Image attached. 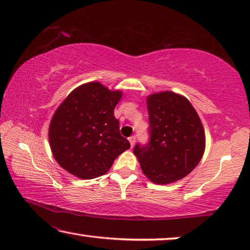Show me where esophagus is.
<instances>
[{
    "instance_id": "obj_1",
    "label": "esophagus",
    "mask_w": 250,
    "mask_h": 250,
    "mask_svg": "<svg viewBox=\"0 0 250 250\" xmlns=\"http://www.w3.org/2000/svg\"><path fill=\"white\" fill-rule=\"evenodd\" d=\"M129 142H130L131 147H132L134 146V143H135V137H134V135H132V137L129 138Z\"/></svg>"
}]
</instances>
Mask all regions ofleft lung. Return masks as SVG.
I'll return each mask as SVG.
<instances>
[{"label":"left lung","mask_w":250,"mask_h":250,"mask_svg":"<svg viewBox=\"0 0 250 250\" xmlns=\"http://www.w3.org/2000/svg\"><path fill=\"white\" fill-rule=\"evenodd\" d=\"M150 141L133 153L145 175L154 184L183 179L200 163L205 151V131L196 110L173 91L147 96Z\"/></svg>","instance_id":"1"}]
</instances>
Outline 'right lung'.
Returning <instances> with one entry per match:
<instances>
[{
	"instance_id": "right-lung-1",
	"label": "right lung",
	"mask_w": 250,
	"mask_h": 250,
	"mask_svg": "<svg viewBox=\"0 0 250 250\" xmlns=\"http://www.w3.org/2000/svg\"><path fill=\"white\" fill-rule=\"evenodd\" d=\"M121 97L122 91L92 82L75 88L59 104L50 120L48 139L54 158L64 170L80 179H95L129 149L113 113Z\"/></svg>"
}]
</instances>
